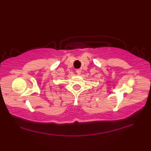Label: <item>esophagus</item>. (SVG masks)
<instances>
[{"mask_svg":"<svg viewBox=\"0 0 151 151\" xmlns=\"http://www.w3.org/2000/svg\"><path fill=\"white\" fill-rule=\"evenodd\" d=\"M76 73H77L78 75H80V74H81V70L77 69V70H76Z\"/></svg>","mask_w":151,"mask_h":151,"instance_id":"obj_1","label":"esophagus"}]
</instances>
